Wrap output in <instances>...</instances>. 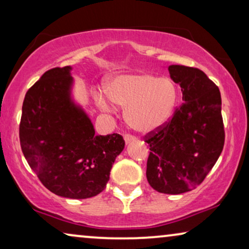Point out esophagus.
I'll return each instance as SVG.
<instances>
[{"instance_id": "esophagus-1", "label": "esophagus", "mask_w": 249, "mask_h": 249, "mask_svg": "<svg viewBox=\"0 0 249 249\" xmlns=\"http://www.w3.org/2000/svg\"><path fill=\"white\" fill-rule=\"evenodd\" d=\"M124 141H125V142H127V144H129V142L136 141V137H135V136L130 135V134H125L124 135Z\"/></svg>"}]
</instances>
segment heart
Segmentation results:
<instances>
[{"label":"heart","instance_id":"b5f03b06","mask_svg":"<svg viewBox=\"0 0 249 249\" xmlns=\"http://www.w3.org/2000/svg\"><path fill=\"white\" fill-rule=\"evenodd\" d=\"M107 97L125 108V121L134 130L148 134L161 128L171 118L178 103L179 90L169 77L147 72L120 74L105 85ZM102 93L95 101L104 111H113V105Z\"/></svg>","mask_w":249,"mask_h":249}]
</instances>
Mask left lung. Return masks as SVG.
<instances>
[{
    "mask_svg": "<svg viewBox=\"0 0 249 249\" xmlns=\"http://www.w3.org/2000/svg\"><path fill=\"white\" fill-rule=\"evenodd\" d=\"M183 103L161 128L148 132L146 177L153 189L178 195L203 182L223 149L224 127L219 87L197 68L170 66Z\"/></svg>",
    "mask_w": 249,
    "mask_h": 249,
    "instance_id": "1",
    "label": "left lung"
}]
</instances>
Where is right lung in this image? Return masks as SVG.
<instances>
[{
	"label": "right lung",
	"instance_id": "obj_1",
	"mask_svg": "<svg viewBox=\"0 0 249 249\" xmlns=\"http://www.w3.org/2000/svg\"><path fill=\"white\" fill-rule=\"evenodd\" d=\"M71 67L53 68L26 93L19 124L25 159L55 195L84 199L103 192L121 135H95L86 113L71 101Z\"/></svg>",
	"mask_w": 249,
	"mask_h": 249
}]
</instances>
